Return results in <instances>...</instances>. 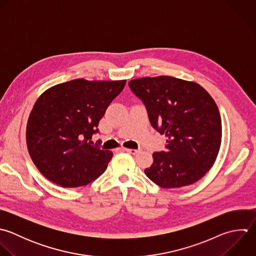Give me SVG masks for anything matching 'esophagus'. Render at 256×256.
Returning <instances> with one entry per match:
<instances>
[{"instance_id":"esophagus-1","label":"esophagus","mask_w":256,"mask_h":256,"mask_svg":"<svg viewBox=\"0 0 256 256\" xmlns=\"http://www.w3.org/2000/svg\"><path fill=\"white\" fill-rule=\"evenodd\" d=\"M124 152H126L128 154H138L140 152L138 150H132V148H122Z\"/></svg>"}]
</instances>
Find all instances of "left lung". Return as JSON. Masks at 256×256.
I'll return each mask as SVG.
<instances>
[{
  "label": "left lung",
  "mask_w": 256,
  "mask_h": 256,
  "mask_svg": "<svg viewBox=\"0 0 256 256\" xmlns=\"http://www.w3.org/2000/svg\"><path fill=\"white\" fill-rule=\"evenodd\" d=\"M150 124L166 136V152H154L146 176L164 188L192 184L212 168L222 144V118L212 96L198 84L168 76L132 80Z\"/></svg>",
  "instance_id": "1"
}]
</instances>
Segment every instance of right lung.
Wrapping results in <instances>:
<instances>
[{
  "label": "right lung",
  "mask_w": 256,
  "mask_h": 256,
  "mask_svg": "<svg viewBox=\"0 0 256 256\" xmlns=\"http://www.w3.org/2000/svg\"><path fill=\"white\" fill-rule=\"evenodd\" d=\"M126 80L76 78L44 90L30 114L26 140L40 172L62 188L86 186L102 176L112 158L92 136Z\"/></svg>",
  "instance_id": "add662e5"
}]
</instances>
